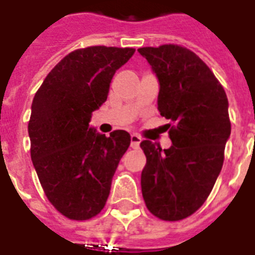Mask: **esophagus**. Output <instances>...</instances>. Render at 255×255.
<instances>
[{
	"label": "esophagus",
	"instance_id": "esophagus-1",
	"mask_svg": "<svg viewBox=\"0 0 255 255\" xmlns=\"http://www.w3.org/2000/svg\"><path fill=\"white\" fill-rule=\"evenodd\" d=\"M141 139L137 135H131V147L132 148H139Z\"/></svg>",
	"mask_w": 255,
	"mask_h": 255
}]
</instances>
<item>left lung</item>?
<instances>
[{
  "label": "left lung",
  "mask_w": 255,
  "mask_h": 255,
  "mask_svg": "<svg viewBox=\"0 0 255 255\" xmlns=\"http://www.w3.org/2000/svg\"><path fill=\"white\" fill-rule=\"evenodd\" d=\"M137 52L158 77L159 112L174 123L170 148L140 143L147 158L141 194L155 217L180 221L205 203L222 170L231 132L229 102L211 69L187 48L168 44Z\"/></svg>",
  "instance_id": "1"
}]
</instances>
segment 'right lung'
<instances>
[{"mask_svg": "<svg viewBox=\"0 0 255 255\" xmlns=\"http://www.w3.org/2000/svg\"><path fill=\"white\" fill-rule=\"evenodd\" d=\"M133 48L88 46L67 54L34 95L28 124L30 156L46 198L75 221L100 213L112 178L131 143L127 131L110 136L89 126L107 100L115 72Z\"/></svg>", "mask_w": 255, "mask_h": 255, "instance_id": "add662e5", "label": "right lung"}]
</instances>
